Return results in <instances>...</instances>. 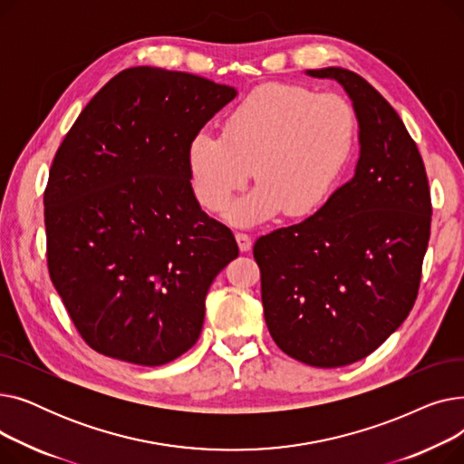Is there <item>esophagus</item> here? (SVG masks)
<instances>
[{"instance_id":"34e87169","label":"esophagus","mask_w":464,"mask_h":464,"mask_svg":"<svg viewBox=\"0 0 464 464\" xmlns=\"http://www.w3.org/2000/svg\"><path fill=\"white\" fill-rule=\"evenodd\" d=\"M237 245L240 248V252H250L252 250V238L246 233H237Z\"/></svg>"}]
</instances>
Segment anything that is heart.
<instances>
[{"label":"heart","instance_id":"heart-1","mask_svg":"<svg viewBox=\"0 0 464 464\" xmlns=\"http://www.w3.org/2000/svg\"><path fill=\"white\" fill-rule=\"evenodd\" d=\"M357 118L338 93H314L301 84H263L224 120L222 137L195 135L188 170L195 198L208 212H222L246 186L257 188L227 212L248 227L273 218L306 216L331 193L352 154Z\"/></svg>","mask_w":464,"mask_h":464}]
</instances>
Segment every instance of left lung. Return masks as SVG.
<instances>
[{
  "instance_id": "1",
  "label": "left lung",
  "mask_w": 464,
  "mask_h": 464,
  "mask_svg": "<svg viewBox=\"0 0 464 464\" xmlns=\"http://www.w3.org/2000/svg\"><path fill=\"white\" fill-rule=\"evenodd\" d=\"M346 90L359 120L355 175L301 224L259 237L265 322L276 346L334 369L380 348L418 299L430 237V189L397 111L357 72L310 69Z\"/></svg>"
}]
</instances>
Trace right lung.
Masks as SVG:
<instances>
[{
	"mask_svg": "<svg viewBox=\"0 0 464 464\" xmlns=\"http://www.w3.org/2000/svg\"><path fill=\"white\" fill-rule=\"evenodd\" d=\"M237 90L131 67L84 107L44 189L46 263L84 343L160 367L201 334L207 291L238 256L195 199L188 146Z\"/></svg>",
	"mask_w": 464,
	"mask_h": 464,
	"instance_id": "1",
	"label": "right lung"
}]
</instances>
